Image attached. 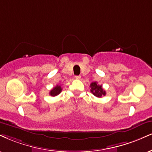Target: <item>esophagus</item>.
<instances>
[{
  "label": "esophagus",
  "instance_id": "1",
  "mask_svg": "<svg viewBox=\"0 0 152 152\" xmlns=\"http://www.w3.org/2000/svg\"><path fill=\"white\" fill-rule=\"evenodd\" d=\"M81 76H75V78H76V79H77V80H80L81 79Z\"/></svg>",
  "mask_w": 152,
  "mask_h": 152
}]
</instances>
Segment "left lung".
Here are the masks:
<instances>
[{
    "label": "left lung",
    "mask_w": 152,
    "mask_h": 152,
    "mask_svg": "<svg viewBox=\"0 0 152 152\" xmlns=\"http://www.w3.org/2000/svg\"><path fill=\"white\" fill-rule=\"evenodd\" d=\"M90 87L91 88V92L98 98H101L103 96H105L106 93L105 90H103L102 86L98 85L97 82H93L91 83Z\"/></svg>",
    "instance_id": "8db88e82"
}]
</instances>
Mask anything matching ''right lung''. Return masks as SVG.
Returning a JSON list of instances; mask_svg holds the SVG:
<instances>
[{"label":"right lung","mask_w":152,"mask_h":152,"mask_svg":"<svg viewBox=\"0 0 152 152\" xmlns=\"http://www.w3.org/2000/svg\"><path fill=\"white\" fill-rule=\"evenodd\" d=\"M61 91H62V88H61V86L56 85L55 87L53 88L52 90L50 91V92H49V95L53 97L56 96L57 95H58L61 92Z\"/></svg>","instance_id":"right-lung-1"}]
</instances>
